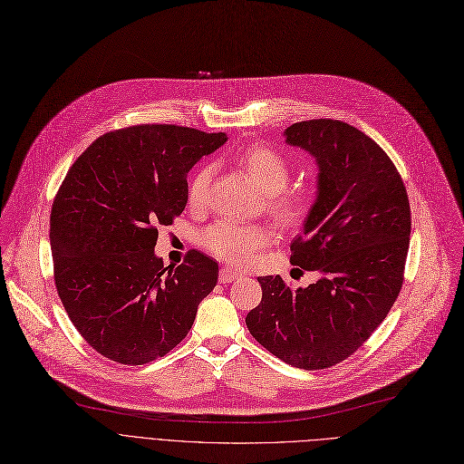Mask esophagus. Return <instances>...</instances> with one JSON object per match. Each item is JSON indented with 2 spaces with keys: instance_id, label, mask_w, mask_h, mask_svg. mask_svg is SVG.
Instances as JSON below:
<instances>
[{
  "instance_id": "esophagus-1",
  "label": "esophagus",
  "mask_w": 464,
  "mask_h": 464,
  "mask_svg": "<svg viewBox=\"0 0 464 464\" xmlns=\"http://www.w3.org/2000/svg\"><path fill=\"white\" fill-rule=\"evenodd\" d=\"M237 276H241V273H237L236 269H232V267H223L221 273H219V282L227 284V282H232V280L237 278Z\"/></svg>"
}]
</instances>
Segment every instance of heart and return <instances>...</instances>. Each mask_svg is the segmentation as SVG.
<instances>
[{"label":"heart","mask_w":464,"mask_h":464,"mask_svg":"<svg viewBox=\"0 0 464 464\" xmlns=\"http://www.w3.org/2000/svg\"><path fill=\"white\" fill-rule=\"evenodd\" d=\"M241 170L246 172L251 182L266 195L269 216L282 227L299 225L312 208V193L304 188H286L290 180V163L280 152L253 142L230 156ZM211 180V167H200L188 184V204L191 208H204L208 200V188ZM273 234L262 225H236L218 223L200 234V243L213 256L234 266L251 264L262 248L269 246Z\"/></svg>","instance_id":"obj_1"}]
</instances>
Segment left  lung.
I'll list each match as a JSON object with an SVG mask.
<instances>
[{"mask_svg":"<svg viewBox=\"0 0 464 464\" xmlns=\"http://www.w3.org/2000/svg\"><path fill=\"white\" fill-rule=\"evenodd\" d=\"M286 142L317 163V197L294 266L317 271L306 288L260 276L262 301L245 324L269 353L303 370L331 368L359 349L396 303L409 253L411 206L386 152L342 121L295 122Z\"/></svg>","mask_w":464,"mask_h":464,"instance_id":"left-lung-1","label":"left lung"}]
</instances>
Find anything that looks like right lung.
I'll use <instances>...</instances> for the list:
<instances>
[{
	"label": "right lung",
	"instance_id": "obj_1",
	"mask_svg": "<svg viewBox=\"0 0 464 464\" xmlns=\"http://www.w3.org/2000/svg\"><path fill=\"white\" fill-rule=\"evenodd\" d=\"M227 135L139 124L98 137L74 161L50 218L53 278L83 340L102 356L140 366L180 343L219 266L198 251L163 266L158 227L188 204V172Z\"/></svg>",
	"mask_w": 464,
	"mask_h": 464
}]
</instances>
